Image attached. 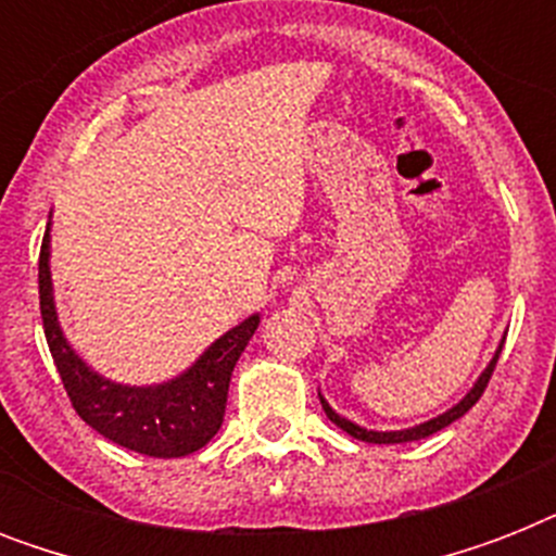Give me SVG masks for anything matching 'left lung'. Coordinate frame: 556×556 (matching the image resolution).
Returning <instances> with one entry per match:
<instances>
[{"mask_svg":"<svg viewBox=\"0 0 556 556\" xmlns=\"http://www.w3.org/2000/svg\"><path fill=\"white\" fill-rule=\"evenodd\" d=\"M500 352H502V346L496 349V355H493V361H491V364H488V369H484L482 375H479V380H476V383H473V389H470V392H467V395L462 397V401H458L456 406H453V409H447V413H441L439 418H430V421L418 424V427H409V430H392V432L366 430V427H357L355 421H349V418H343V415L334 413V409H331V406L326 404V397H323V395H320V404H323V409H326V415H329V421L338 424L340 430L349 432V435H352V439H357V441H369V444H404V441L427 439V435H432V432L444 430V427H450V424L456 421V418H462V415H465L467 409H470V406H473L476 401L482 397L484 387H488V380H491L493 369H496Z\"/></svg>","mask_w":556,"mask_h":556,"instance_id":"8db88e82","label":"left lung"}]
</instances>
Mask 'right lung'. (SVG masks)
<instances>
[{"instance_id":"add662e5","label":"right lung","mask_w":556,"mask_h":556,"mask_svg":"<svg viewBox=\"0 0 556 556\" xmlns=\"http://www.w3.org/2000/svg\"><path fill=\"white\" fill-rule=\"evenodd\" d=\"M48 230L51 225L46 227L39 248V314H42L51 357L77 415L103 439L135 450L141 456L178 458L204 447L225 421L230 375L260 326V314L222 334L185 375L167 383L124 387L106 380L83 364L56 323L51 268H48V256H51Z\"/></svg>"}]
</instances>
